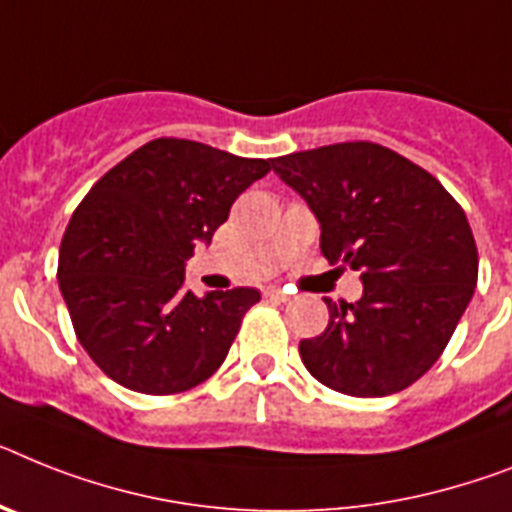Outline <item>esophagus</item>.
<instances>
[{
	"instance_id": "esophagus-1",
	"label": "esophagus",
	"mask_w": 512,
	"mask_h": 512,
	"mask_svg": "<svg viewBox=\"0 0 512 512\" xmlns=\"http://www.w3.org/2000/svg\"><path fill=\"white\" fill-rule=\"evenodd\" d=\"M264 293L269 295V298H274V301H290V293H285L282 287H266Z\"/></svg>"
}]
</instances>
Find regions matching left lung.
<instances>
[{"mask_svg": "<svg viewBox=\"0 0 512 512\" xmlns=\"http://www.w3.org/2000/svg\"><path fill=\"white\" fill-rule=\"evenodd\" d=\"M272 170L319 219L324 259L363 280L356 303L324 298L327 329L298 345L311 377L353 398L411 387L474 295L479 253L466 211L437 177L379 143L295 151Z\"/></svg>", "mask_w": 512, "mask_h": 512, "instance_id": "8db88e82", "label": "left lung"}]
</instances>
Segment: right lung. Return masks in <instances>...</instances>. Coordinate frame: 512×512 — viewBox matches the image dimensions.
<instances>
[{
	"label": "right lung",
	"instance_id": "right-lung-1",
	"mask_svg": "<svg viewBox=\"0 0 512 512\" xmlns=\"http://www.w3.org/2000/svg\"><path fill=\"white\" fill-rule=\"evenodd\" d=\"M272 159L156 138L101 177L59 246L57 280L75 335L109 379L143 395L206 382L227 358L259 290L198 298L185 261L230 214Z\"/></svg>",
	"mask_w": 512,
	"mask_h": 512
}]
</instances>
